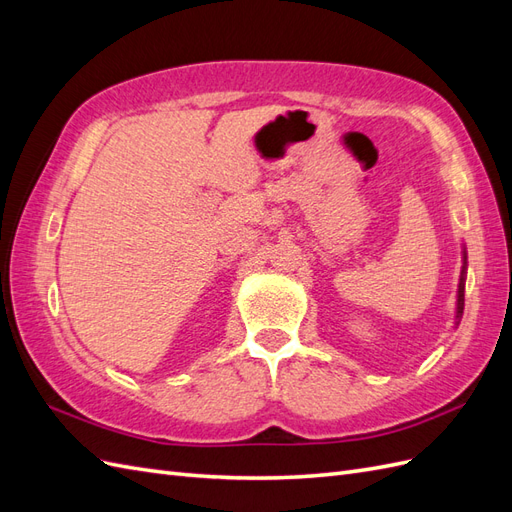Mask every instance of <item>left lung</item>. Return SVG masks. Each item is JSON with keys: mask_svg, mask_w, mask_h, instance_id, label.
Wrapping results in <instances>:
<instances>
[{"mask_svg": "<svg viewBox=\"0 0 512 512\" xmlns=\"http://www.w3.org/2000/svg\"><path fill=\"white\" fill-rule=\"evenodd\" d=\"M463 267H461V275H459V286H457V307H455V324L459 327L461 316H463V297H466V273H468V252L466 245H463Z\"/></svg>", "mask_w": 512, "mask_h": 512, "instance_id": "1", "label": "left lung"}]
</instances>
